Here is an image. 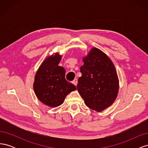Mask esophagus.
Masks as SVG:
<instances>
[{"mask_svg":"<svg viewBox=\"0 0 148 148\" xmlns=\"http://www.w3.org/2000/svg\"><path fill=\"white\" fill-rule=\"evenodd\" d=\"M72 83H73V84H74V85H75V86H77V83H78V80H77V79H75L72 82Z\"/></svg>","mask_w":148,"mask_h":148,"instance_id":"34e87169","label":"esophagus"}]
</instances>
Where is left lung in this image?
<instances>
[{
	"label": "left lung",
	"mask_w": 148,
	"mask_h": 148,
	"mask_svg": "<svg viewBox=\"0 0 148 148\" xmlns=\"http://www.w3.org/2000/svg\"><path fill=\"white\" fill-rule=\"evenodd\" d=\"M83 62L77 89L86 106L101 112L112 104L118 95L119 81L115 66L109 57L96 47L91 49Z\"/></svg>",
	"instance_id": "left-lung-1"
}]
</instances>
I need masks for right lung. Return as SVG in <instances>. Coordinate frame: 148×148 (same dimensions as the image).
I'll use <instances>...</instances> for the list:
<instances>
[{
  "label": "right lung",
  "mask_w": 148,
  "mask_h": 148,
  "mask_svg": "<svg viewBox=\"0 0 148 148\" xmlns=\"http://www.w3.org/2000/svg\"><path fill=\"white\" fill-rule=\"evenodd\" d=\"M62 56L56 53L46 58L35 75L33 89L38 99L44 104L56 107L64 102L65 97L77 89L65 79V70L59 66Z\"/></svg>",
  "instance_id": "obj_1"
}]
</instances>
